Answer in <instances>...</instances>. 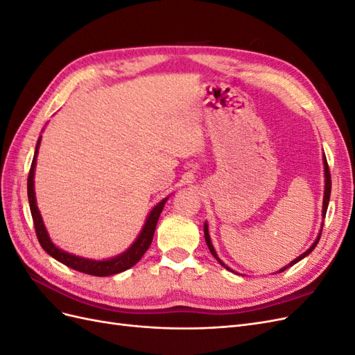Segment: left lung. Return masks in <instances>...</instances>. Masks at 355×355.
Masks as SVG:
<instances>
[{"label":"left lung","mask_w":355,"mask_h":355,"mask_svg":"<svg viewBox=\"0 0 355 355\" xmlns=\"http://www.w3.org/2000/svg\"><path fill=\"white\" fill-rule=\"evenodd\" d=\"M323 163H324V182H326V185H324V198H323V218L326 216V211H327V206H329V200H330V191H331V179H330V171H329V164H327V159H326V157H323ZM321 230H323V227H321ZM321 230H320V234H318V237L315 239V241L313 243V245L309 247V249L305 252V253H302L300 256H297L295 261H292L290 262L288 265H286L284 268H282L280 271L278 272H282V271H284V270H287V268H290L292 265H295V263H297L299 261H302L305 256H308L311 252H313L314 249H315V245L318 244V240H320V237H321ZM204 239H206V243H207V247H209V250H210V253L216 257V259L219 261V263L220 265H223L225 268H227L228 271H232L231 268H228L227 265H225L219 257H218V254H216V252H214V249H213V244H211V240H210V235H209V228H207V223H204Z\"/></svg>","instance_id":"8db88e82"}]
</instances>
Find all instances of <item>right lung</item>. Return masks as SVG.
<instances>
[{
	"instance_id": "right-lung-1",
	"label": "right lung",
	"mask_w": 355,
	"mask_h": 355,
	"mask_svg": "<svg viewBox=\"0 0 355 355\" xmlns=\"http://www.w3.org/2000/svg\"><path fill=\"white\" fill-rule=\"evenodd\" d=\"M40 142H41V136H40L37 146H35L34 159H32L29 176H28V200H29L32 219H34V227H35L37 237H38V241H40L42 249H44L51 257H55L56 261L72 268V270L84 272V274L96 275V277L114 275V274H118V272H123V271L128 270V268H132L133 265H136L139 261H141V257L145 254V252L149 249V245H151L158 218H159L161 211H163V207H164L166 201L168 200V197L164 198L163 201H159L157 206L151 210V213L148 214L146 222L144 225L141 234H139V237L136 239V241L130 247H128V249L124 253L118 254L115 257H111V259H106V261H93V259H85V257L71 254V253L62 250V249H59V247L53 244V241L50 240L49 234H47V230L44 227V222H42L41 213L37 207L35 191H34V173H35V164H37V154H38Z\"/></svg>"
}]
</instances>
